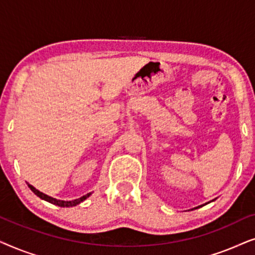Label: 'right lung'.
I'll list each match as a JSON object with an SVG mask.
<instances>
[{
	"label": "right lung",
	"mask_w": 255,
	"mask_h": 255,
	"mask_svg": "<svg viewBox=\"0 0 255 255\" xmlns=\"http://www.w3.org/2000/svg\"><path fill=\"white\" fill-rule=\"evenodd\" d=\"M27 186H29L30 189L32 190L33 193L36 194L38 197H40L41 200L50 202V203L58 205V207H64V208H65V207H66V208H68V207H74V205L80 204V203H81V202L85 201L87 197L90 196V193H89V194L85 195V196L80 197V198H78V200H74V201H60V200H57V198H53V197H51V196H47V195H45V194H43V193H40L39 190H37L36 188L31 186V184H27Z\"/></svg>",
	"instance_id": "obj_1"
}]
</instances>
